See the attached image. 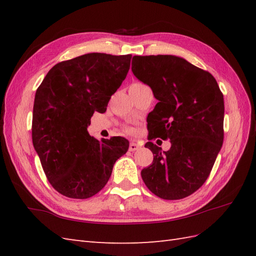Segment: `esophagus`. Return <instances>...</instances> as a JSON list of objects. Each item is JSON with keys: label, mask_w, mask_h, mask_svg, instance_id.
Wrapping results in <instances>:
<instances>
[{"label": "esophagus", "mask_w": 256, "mask_h": 256, "mask_svg": "<svg viewBox=\"0 0 256 256\" xmlns=\"http://www.w3.org/2000/svg\"><path fill=\"white\" fill-rule=\"evenodd\" d=\"M138 148H140V145L138 144L134 143V142L130 143V146H128V150L130 152H135V150H138Z\"/></svg>", "instance_id": "34e87169"}]
</instances>
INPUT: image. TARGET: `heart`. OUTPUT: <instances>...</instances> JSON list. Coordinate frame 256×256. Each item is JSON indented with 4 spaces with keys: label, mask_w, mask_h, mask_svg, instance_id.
<instances>
[{
    "label": "heart",
    "mask_w": 256,
    "mask_h": 256,
    "mask_svg": "<svg viewBox=\"0 0 256 256\" xmlns=\"http://www.w3.org/2000/svg\"><path fill=\"white\" fill-rule=\"evenodd\" d=\"M134 84H140V82H135V84H133L132 86H134Z\"/></svg>",
    "instance_id": "b5f03b06"
}]
</instances>
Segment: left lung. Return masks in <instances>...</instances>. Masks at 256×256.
I'll return each instance as SVG.
<instances>
[{
  "label": "left lung",
  "instance_id": "8db88e82",
  "mask_svg": "<svg viewBox=\"0 0 256 256\" xmlns=\"http://www.w3.org/2000/svg\"><path fill=\"white\" fill-rule=\"evenodd\" d=\"M132 72L158 100L148 116V140H170L167 152L148 142L154 155L140 172L157 197L178 200L202 186L224 143V94L214 76L172 55L134 56Z\"/></svg>",
  "mask_w": 256,
  "mask_h": 256
}]
</instances>
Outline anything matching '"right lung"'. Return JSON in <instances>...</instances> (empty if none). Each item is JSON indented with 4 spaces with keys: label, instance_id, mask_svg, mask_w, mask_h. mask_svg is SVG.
<instances>
[{
    "label": "right lung",
    "instance_id": "1",
    "mask_svg": "<svg viewBox=\"0 0 256 256\" xmlns=\"http://www.w3.org/2000/svg\"><path fill=\"white\" fill-rule=\"evenodd\" d=\"M131 58L91 52L58 62L36 90L32 144L48 182L68 198L86 199L99 192L114 162L128 150L126 138L99 140L86 128L96 111L106 112Z\"/></svg>",
    "mask_w": 256,
    "mask_h": 256
}]
</instances>
